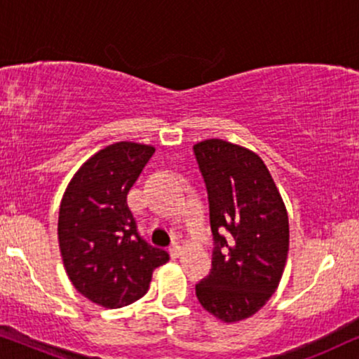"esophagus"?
Wrapping results in <instances>:
<instances>
[{
    "instance_id": "obj_1",
    "label": "esophagus",
    "mask_w": 359,
    "mask_h": 359,
    "mask_svg": "<svg viewBox=\"0 0 359 359\" xmlns=\"http://www.w3.org/2000/svg\"><path fill=\"white\" fill-rule=\"evenodd\" d=\"M169 252H170V256L174 257V259H177V257L182 255V246H180L179 243H174V245L169 248Z\"/></svg>"
}]
</instances>
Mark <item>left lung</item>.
Masks as SVG:
<instances>
[{
	"label": "left lung",
	"mask_w": 359,
	"mask_h": 359,
	"mask_svg": "<svg viewBox=\"0 0 359 359\" xmlns=\"http://www.w3.org/2000/svg\"><path fill=\"white\" fill-rule=\"evenodd\" d=\"M207 185L213 255L195 285L202 307L222 322L255 315L276 292L289 252L287 210L262 159L223 140L194 146Z\"/></svg>",
	"instance_id": "8db88e82"
}]
</instances>
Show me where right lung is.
Wrapping results in <instances>:
<instances>
[{
	"instance_id": "right-lung-1",
	"label": "right lung",
	"mask_w": 359,
	"mask_h": 359,
	"mask_svg": "<svg viewBox=\"0 0 359 359\" xmlns=\"http://www.w3.org/2000/svg\"><path fill=\"white\" fill-rule=\"evenodd\" d=\"M154 147L114 142L75 172L59 212V246L67 276L83 297L107 309L141 299L152 271L169 261L137 233L128 192Z\"/></svg>"
}]
</instances>
